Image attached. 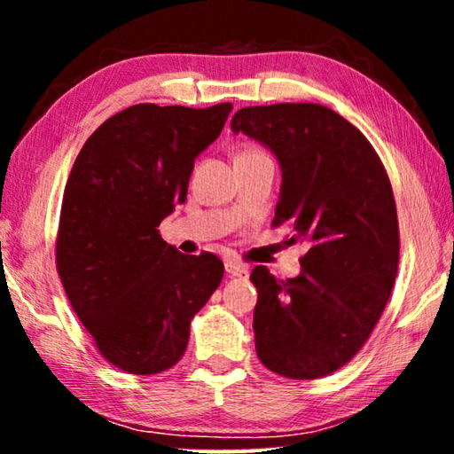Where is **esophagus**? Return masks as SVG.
I'll list each match as a JSON object with an SVG mask.
<instances>
[{
  "mask_svg": "<svg viewBox=\"0 0 454 454\" xmlns=\"http://www.w3.org/2000/svg\"><path fill=\"white\" fill-rule=\"evenodd\" d=\"M226 272H228V276H236V278H244V280L250 276L248 266H244L240 262H232V260L226 262Z\"/></svg>",
  "mask_w": 454,
  "mask_h": 454,
  "instance_id": "esophagus-1",
  "label": "esophagus"
}]
</instances>
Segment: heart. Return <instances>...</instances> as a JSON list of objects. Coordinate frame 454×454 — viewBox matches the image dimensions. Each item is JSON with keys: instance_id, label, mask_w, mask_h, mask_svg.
<instances>
[{"instance_id": "heart-1", "label": "heart", "mask_w": 454, "mask_h": 454, "mask_svg": "<svg viewBox=\"0 0 454 454\" xmlns=\"http://www.w3.org/2000/svg\"><path fill=\"white\" fill-rule=\"evenodd\" d=\"M256 153H262V152H258V150H254V148H246V150H242V152H240V156H238V158H246V156H256Z\"/></svg>"}]
</instances>
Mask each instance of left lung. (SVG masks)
<instances>
[{
    "label": "left lung",
    "mask_w": 454,
    "mask_h": 454,
    "mask_svg": "<svg viewBox=\"0 0 454 454\" xmlns=\"http://www.w3.org/2000/svg\"><path fill=\"white\" fill-rule=\"evenodd\" d=\"M234 134L270 150L282 170L274 224L304 242L302 270L276 280L256 266V352L272 372L320 379L366 342L387 306L398 268L393 188L371 142L318 104L242 107Z\"/></svg>",
    "instance_id": "obj_1"
}]
</instances>
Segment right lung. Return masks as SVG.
Returning a JSON list of instances; mask_svg holds the SVG:
<instances>
[{"label":"right lung","instance_id":"right-lung-1","mask_svg":"<svg viewBox=\"0 0 454 454\" xmlns=\"http://www.w3.org/2000/svg\"><path fill=\"white\" fill-rule=\"evenodd\" d=\"M232 104H137L83 144L66 184L56 244L72 309L114 366L158 374L188 347L190 320L224 276L218 256H186L158 226L186 202L196 158Z\"/></svg>","mask_w":454,"mask_h":454}]
</instances>
